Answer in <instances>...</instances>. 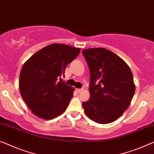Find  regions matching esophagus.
<instances>
[{
  "mask_svg": "<svg viewBox=\"0 0 154 154\" xmlns=\"http://www.w3.org/2000/svg\"><path fill=\"white\" fill-rule=\"evenodd\" d=\"M76 91L77 93H81L82 91H83V89H79V88H77L76 89Z\"/></svg>",
  "mask_w": 154,
  "mask_h": 154,
  "instance_id": "obj_1",
  "label": "esophagus"
}]
</instances>
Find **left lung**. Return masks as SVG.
Returning <instances> with one entry per match:
<instances>
[{
	"label": "left lung",
	"mask_w": 154,
	"mask_h": 154,
	"mask_svg": "<svg viewBox=\"0 0 154 154\" xmlns=\"http://www.w3.org/2000/svg\"><path fill=\"white\" fill-rule=\"evenodd\" d=\"M82 54L90 70V98L82 103L85 114L98 124L116 121L128 109L136 85L128 64L106 48H88Z\"/></svg>",
	"instance_id": "8db88e82"
}]
</instances>
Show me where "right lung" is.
Listing matches in <instances>:
<instances>
[{
	"label": "right lung",
	"mask_w": 154,
	"mask_h": 154,
	"mask_svg": "<svg viewBox=\"0 0 154 154\" xmlns=\"http://www.w3.org/2000/svg\"><path fill=\"white\" fill-rule=\"evenodd\" d=\"M80 50L79 48L54 43L38 50L23 64L18 84L20 93L38 118L52 120L67 109L74 88L58 79Z\"/></svg>",
	"instance_id": "1"
}]
</instances>
